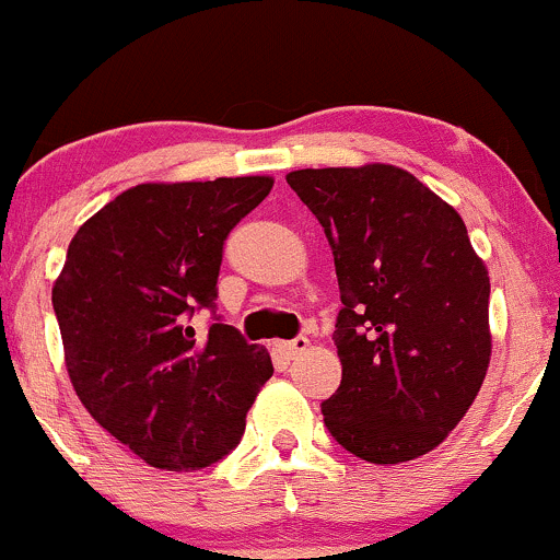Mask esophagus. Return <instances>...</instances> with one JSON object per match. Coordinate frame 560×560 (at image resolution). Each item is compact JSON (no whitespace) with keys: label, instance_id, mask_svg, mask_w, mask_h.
<instances>
[{"label":"esophagus","instance_id":"esophagus-1","mask_svg":"<svg viewBox=\"0 0 560 560\" xmlns=\"http://www.w3.org/2000/svg\"><path fill=\"white\" fill-rule=\"evenodd\" d=\"M306 347H310V339H306V336H296V339H291V341H278V350L291 360L296 358V354H302Z\"/></svg>","mask_w":560,"mask_h":560}]
</instances>
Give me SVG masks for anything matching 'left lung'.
<instances>
[{"instance_id": "obj_1", "label": "left lung", "mask_w": 560, "mask_h": 560, "mask_svg": "<svg viewBox=\"0 0 560 560\" xmlns=\"http://www.w3.org/2000/svg\"><path fill=\"white\" fill-rule=\"evenodd\" d=\"M285 182L320 221L339 278L328 432L374 465L417 459L462 422L489 371L486 264L462 215L402 167H306Z\"/></svg>"}]
</instances>
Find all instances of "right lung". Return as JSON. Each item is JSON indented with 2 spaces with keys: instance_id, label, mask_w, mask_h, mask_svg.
I'll use <instances>...</instances> for the list:
<instances>
[{
  "instance_id": "obj_1",
  "label": "right lung",
  "mask_w": 560,
  "mask_h": 560,
  "mask_svg": "<svg viewBox=\"0 0 560 560\" xmlns=\"http://www.w3.org/2000/svg\"><path fill=\"white\" fill-rule=\"evenodd\" d=\"M269 176L138 184L77 230L52 285L66 371L82 406L158 470L224 459L272 376L269 352L215 317L224 240Z\"/></svg>"
}]
</instances>
